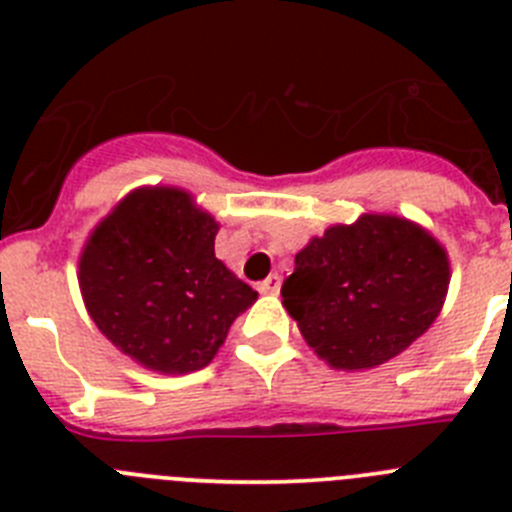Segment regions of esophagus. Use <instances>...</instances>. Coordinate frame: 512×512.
Returning a JSON list of instances; mask_svg holds the SVG:
<instances>
[{"mask_svg":"<svg viewBox=\"0 0 512 512\" xmlns=\"http://www.w3.org/2000/svg\"><path fill=\"white\" fill-rule=\"evenodd\" d=\"M279 289H282V277L279 274H271L269 279L259 284L261 295H279Z\"/></svg>","mask_w":512,"mask_h":512,"instance_id":"1","label":"esophagus"}]
</instances>
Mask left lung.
<instances>
[{
	"label": "left lung",
	"mask_w": 512,
	"mask_h": 512,
	"mask_svg": "<svg viewBox=\"0 0 512 512\" xmlns=\"http://www.w3.org/2000/svg\"><path fill=\"white\" fill-rule=\"evenodd\" d=\"M449 277V256L428 230L397 215H361L297 253L282 305L333 369H372L431 328Z\"/></svg>",
	"instance_id": "1"
}]
</instances>
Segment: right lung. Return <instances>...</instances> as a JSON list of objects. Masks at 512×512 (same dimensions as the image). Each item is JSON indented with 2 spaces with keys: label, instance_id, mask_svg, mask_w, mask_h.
I'll use <instances>...</instances> for the list:
<instances>
[{
  "label": "right lung",
  "instance_id": "obj_1",
  "mask_svg": "<svg viewBox=\"0 0 512 512\" xmlns=\"http://www.w3.org/2000/svg\"><path fill=\"white\" fill-rule=\"evenodd\" d=\"M215 217L174 187L130 192L89 235L79 287L122 354L151 372L189 374L212 361L233 320L256 302L215 256Z\"/></svg>",
  "mask_w": 512,
  "mask_h": 512
}]
</instances>
